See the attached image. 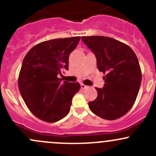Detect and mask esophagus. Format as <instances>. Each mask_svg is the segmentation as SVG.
<instances>
[{"instance_id": "1", "label": "esophagus", "mask_w": 156, "mask_h": 156, "mask_svg": "<svg viewBox=\"0 0 156 156\" xmlns=\"http://www.w3.org/2000/svg\"><path fill=\"white\" fill-rule=\"evenodd\" d=\"M81 87L82 90H85V89L88 88V86H87V85L83 84V83H81Z\"/></svg>"}]
</instances>
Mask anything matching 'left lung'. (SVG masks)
<instances>
[{
  "instance_id": "1",
  "label": "left lung",
  "mask_w": 156,
  "mask_h": 156,
  "mask_svg": "<svg viewBox=\"0 0 156 156\" xmlns=\"http://www.w3.org/2000/svg\"><path fill=\"white\" fill-rule=\"evenodd\" d=\"M95 55L104 86L95 88L98 97L89 102L90 110L106 120L124 115L134 104L141 82V70L133 49L124 43L105 36L81 37Z\"/></svg>"
}]
</instances>
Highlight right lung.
<instances>
[{
  "mask_svg": "<svg viewBox=\"0 0 156 156\" xmlns=\"http://www.w3.org/2000/svg\"><path fill=\"white\" fill-rule=\"evenodd\" d=\"M80 38L46 41L34 46L23 58L18 88L28 109L42 121L53 123L64 118L81 88L78 82H62L58 78L63 69L68 70L69 56Z\"/></svg>",
  "mask_w": 156,
  "mask_h": 156,
  "instance_id": "add662e5",
  "label": "right lung"
}]
</instances>
